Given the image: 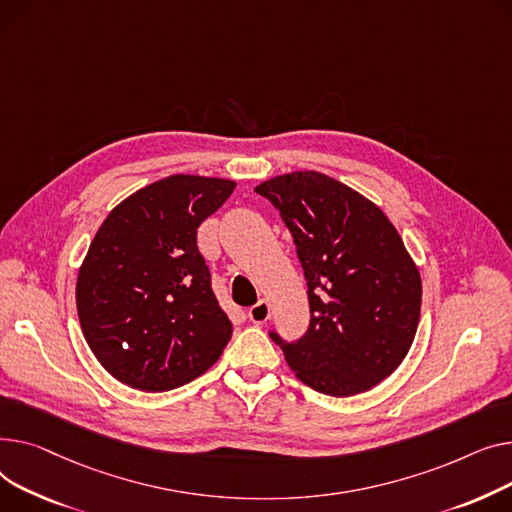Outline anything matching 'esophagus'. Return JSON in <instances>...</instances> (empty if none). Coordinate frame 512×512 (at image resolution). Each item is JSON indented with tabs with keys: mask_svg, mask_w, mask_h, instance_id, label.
I'll return each mask as SVG.
<instances>
[{
	"mask_svg": "<svg viewBox=\"0 0 512 512\" xmlns=\"http://www.w3.org/2000/svg\"><path fill=\"white\" fill-rule=\"evenodd\" d=\"M248 316H250V320H252L254 324H264V322L270 318V306H268L266 299H260V302H258L256 306H252L250 312H248Z\"/></svg>",
	"mask_w": 512,
	"mask_h": 512,
	"instance_id": "34e87169",
	"label": "esophagus"
}]
</instances>
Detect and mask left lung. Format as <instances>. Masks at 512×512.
Instances as JSON below:
<instances>
[{
  "label": "left lung",
  "mask_w": 512,
  "mask_h": 512,
  "mask_svg": "<svg viewBox=\"0 0 512 512\" xmlns=\"http://www.w3.org/2000/svg\"><path fill=\"white\" fill-rule=\"evenodd\" d=\"M291 231L308 281L310 326L283 341L295 376L330 397L366 393L393 374L415 339L422 279L395 225L349 186L318 171L262 182Z\"/></svg>",
  "instance_id": "left-lung-1"
}]
</instances>
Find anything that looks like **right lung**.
Returning a JSON list of instances; mask_svg holds the SVG:
<instances>
[{
	"label": "right lung",
	"instance_id": "1",
	"mask_svg": "<svg viewBox=\"0 0 512 512\" xmlns=\"http://www.w3.org/2000/svg\"><path fill=\"white\" fill-rule=\"evenodd\" d=\"M233 188L231 179L169 175L119 202L90 242L78 318L90 351L119 382L165 393L221 357L233 326L196 233Z\"/></svg>",
	"mask_w": 512,
	"mask_h": 512
}]
</instances>
